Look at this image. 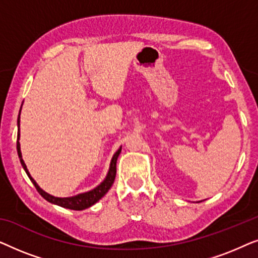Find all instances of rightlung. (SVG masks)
Listing matches in <instances>:
<instances>
[{
	"mask_svg": "<svg viewBox=\"0 0 258 258\" xmlns=\"http://www.w3.org/2000/svg\"><path fill=\"white\" fill-rule=\"evenodd\" d=\"M20 112H21V110H20ZM17 126H19V133H17V147L16 148H17V154H19L21 164H22L24 171L27 172L28 177H29L30 181L33 182L35 188H36L37 191L40 192V195L43 197L44 200H47L48 202H50L52 204H56V206L67 208V209L83 210V209H87V208H89L91 206H94V204L96 203L97 201H100L102 197H103L105 194L108 192V190L111 188L112 183H114L115 177H116V162H117V157H118L119 153H121L122 147L119 148V149L115 153L114 156H112L111 162H110V167H109V171L107 174V177L104 178V181L102 182L100 185H97L96 188L90 190V191L79 194V195H76V196L55 197V196L49 195L48 192H45L44 190H42L40 186H38L37 183L35 182V179L30 176L29 171H28V169H27V165H26V163H24V161L22 160V154H21V148H20V142H19V139H20V115H19V118H17Z\"/></svg>",
	"mask_w": 258,
	"mask_h": 258,
	"instance_id": "right-lung-1",
	"label": "right lung"
}]
</instances>
